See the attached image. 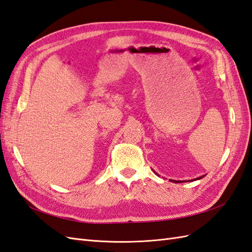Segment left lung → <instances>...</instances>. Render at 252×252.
<instances>
[{
	"mask_svg": "<svg viewBox=\"0 0 252 252\" xmlns=\"http://www.w3.org/2000/svg\"><path fill=\"white\" fill-rule=\"evenodd\" d=\"M154 171V170H153ZM154 173H156V175H158V173L154 171ZM159 177V176H158ZM203 177H205V175L204 176H201V177H199V178H196V179H192V180H189V182H191V181H196V180H200V179H202ZM169 181H171V182H173V183H181L182 181H177V180H169ZM184 182V181H183ZM186 182V181H185Z\"/></svg>",
	"mask_w": 252,
	"mask_h": 252,
	"instance_id": "obj_1",
	"label": "left lung"
}]
</instances>
